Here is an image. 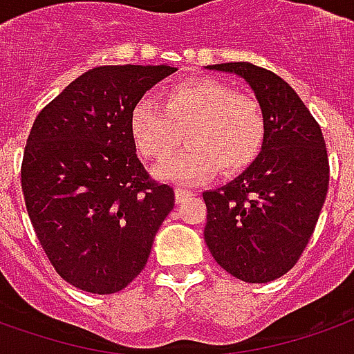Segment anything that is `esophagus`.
Returning a JSON list of instances; mask_svg holds the SVG:
<instances>
[{
  "mask_svg": "<svg viewBox=\"0 0 354 354\" xmlns=\"http://www.w3.org/2000/svg\"><path fill=\"white\" fill-rule=\"evenodd\" d=\"M174 193H176L178 203H182V201H185V198L193 195V191L185 189V187H176V189H174Z\"/></svg>",
  "mask_w": 354,
  "mask_h": 354,
  "instance_id": "34e87169",
  "label": "esophagus"
}]
</instances>
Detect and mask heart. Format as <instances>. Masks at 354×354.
Masks as SVG:
<instances>
[{
  "mask_svg": "<svg viewBox=\"0 0 354 354\" xmlns=\"http://www.w3.org/2000/svg\"><path fill=\"white\" fill-rule=\"evenodd\" d=\"M129 127L138 151L150 161L167 159L185 133L189 146L156 170L157 178L182 184L203 182L217 169L227 176L240 174L257 161L266 142V118L257 99L212 78L170 86L161 106L140 101Z\"/></svg>",
  "mask_w": 354,
  "mask_h": 354,
  "instance_id": "b5f03b06",
  "label": "heart"
}]
</instances>
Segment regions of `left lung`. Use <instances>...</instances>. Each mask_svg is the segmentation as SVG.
<instances>
[{"instance_id":"1","label":"left lung","mask_w":354,"mask_h":354,"mask_svg":"<svg viewBox=\"0 0 354 354\" xmlns=\"http://www.w3.org/2000/svg\"><path fill=\"white\" fill-rule=\"evenodd\" d=\"M250 84L266 118L257 161L217 189L204 191V242L216 263L245 283L274 281L297 264L328 191L321 127L297 91L248 62L206 65Z\"/></svg>"}]
</instances>
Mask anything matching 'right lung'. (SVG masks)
I'll return each mask as SVG.
<instances>
[{"label": "right lung", "mask_w": 354, "mask_h": 354, "mask_svg": "<svg viewBox=\"0 0 354 354\" xmlns=\"http://www.w3.org/2000/svg\"><path fill=\"white\" fill-rule=\"evenodd\" d=\"M172 65H103L39 112L26 142L22 191L46 257L67 283L93 295L142 272L174 189L137 157L131 112Z\"/></svg>", "instance_id": "add662e5"}]
</instances>
